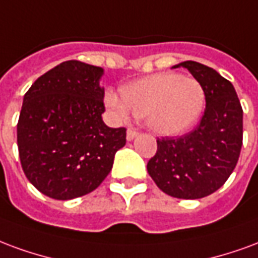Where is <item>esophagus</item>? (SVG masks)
Segmentation results:
<instances>
[{"label": "esophagus", "mask_w": 258, "mask_h": 258, "mask_svg": "<svg viewBox=\"0 0 258 258\" xmlns=\"http://www.w3.org/2000/svg\"><path fill=\"white\" fill-rule=\"evenodd\" d=\"M137 135H139V132H136L135 129H127L126 140H127V142H132V140H133V139H135Z\"/></svg>", "instance_id": "1"}]
</instances>
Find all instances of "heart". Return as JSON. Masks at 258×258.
I'll return each mask as SVG.
<instances>
[{
  "label": "heart",
  "mask_w": 258,
  "mask_h": 258,
  "mask_svg": "<svg viewBox=\"0 0 258 258\" xmlns=\"http://www.w3.org/2000/svg\"><path fill=\"white\" fill-rule=\"evenodd\" d=\"M122 96L108 90L104 104L125 121L132 114L146 118L159 136L183 135L197 123L205 107V90L198 81L176 73H158L122 86Z\"/></svg>",
  "instance_id": "heart-1"
}]
</instances>
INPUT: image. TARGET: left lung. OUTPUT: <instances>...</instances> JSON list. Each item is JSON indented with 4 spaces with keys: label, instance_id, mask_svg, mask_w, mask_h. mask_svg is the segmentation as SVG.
I'll return each instance as SVG.
<instances>
[{
    "label": "left lung",
    "instance_id": "obj_1",
    "mask_svg": "<svg viewBox=\"0 0 258 258\" xmlns=\"http://www.w3.org/2000/svg\"><path fill=\"white\" fill-rule=\"evenodd\" d=\"M173 67H185L202 85L206 108L195 131L158 139L147 170L165 194L199 199L217 191L234 172L242 147L243 111L234 85L216 70L192 60Z\"/></svg>",
    "mask_w": 258,
    "mask_h": 258
}]
</instances>
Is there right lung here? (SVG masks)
Returning <instances> with one entry per match:
<instances>
[{"label":"right lung","mask_w":258,"mask_h":258,"mask_svg":"<svg viewBox=\"0 0 258 258\" xmlns=\"http://www.w3.org/2000/svg\"><path fill=\"white\" fill-rule=\"evenodd\" d=\"M104 70L63 61L34 82L18 122L22 168L39 192L59 201L92 192L108 176L125 127L103 122Z\"/></svg>","instance_id":"obj_1"}]
</instances>
